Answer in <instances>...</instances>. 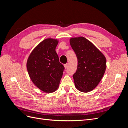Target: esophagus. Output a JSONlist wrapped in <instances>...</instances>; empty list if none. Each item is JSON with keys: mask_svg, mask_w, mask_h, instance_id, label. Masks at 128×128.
<instances>
[{"mask_svg": "<svg viewBox=\"0 0 128 128\" xmlns=\"http://www.w3.org/2000/svg\"><path fill=\"white\" fill-rule=\"evenodd\" d=\"M64 68L66 69L67 67H68V64H64Z\"/></svg>", "mask_w": 128, "mask_h": 128, "instance_id": "obj_1", "label": "esophagus"}]
</instances>
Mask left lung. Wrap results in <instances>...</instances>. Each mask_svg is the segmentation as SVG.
I'll return each mask as SVG.
<instances>
[{
    "mask_svg": "<svg viewBox=\"0 0 128 128\" xmlns=\"http://www.w3.org/2000/svg\"><path fill=\"white\" fill-rule=\"evenodd\" d=\"M70 44L78 61L76 72L73 75L75 86L80 92L91 91L98 86L105 72L106 58L83 37L71 38Z\"/></svg>",
    "mask_w": 128,
    "mask_h": 128,
    "instance_id": "left-lung-1",
    "label": "left lung"
}]
</instances>
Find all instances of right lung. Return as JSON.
Segmentation results:
<instances>
[{
  "label": "right lung",
  "instance_id": "right-lung-1",
  "mask_svg": "<svg viewBox=\"0 0 128 128\" xmlns=\"http://www.w3.org/2000/svg\"><path fill=\"white\" fill-rule=\"evenodd\" d=\"M56 40L42 41L31 53L26 63L29 75L34 84L46 93L54 92L59 87L64 67L56 52Z\"/></svg>",
  "mask_w": 128,
  "mask_h": 128
}]
</instances>
